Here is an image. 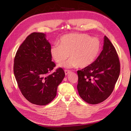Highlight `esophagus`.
Wrapping results in <instances>:
<instances>
[{"label": "esophagus", "instance_id": "obj_1", "mask_svg": "<svg viewBox=\"0 0 131 131\" xmlns=\"http://www.w3.org/2000/svg\"><path fill=\"white\" fill-rule=\"evenodd\" d=\"M64 72H65L66 75H67V74H69L70 73H72V71L69 70H64Z\"/></svg>", "mask_w": 131, "mask_h": 131}]
</instances>
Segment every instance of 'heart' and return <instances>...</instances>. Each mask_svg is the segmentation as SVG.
<instances>
[{
	"instance_id": "1",
	"label": "heart",
	"mask_w": 131,
	"mask_h": 131,
	"mask_svg": "<svg viewBox=\"0 0 131 131\" xmlns=\"http://www.w3.org/2000/svg\"><path fill=\"white\" fill-rule=\"evenodd\" d=\"M101 42L97 38H91L83 33H71L62 36L59 44L53 45L50 53L57 63H61L70 56L68 60L58 66L66 68L79 66L85 68L94 61L100 52Z\"/></svg>"
}]
</instances>
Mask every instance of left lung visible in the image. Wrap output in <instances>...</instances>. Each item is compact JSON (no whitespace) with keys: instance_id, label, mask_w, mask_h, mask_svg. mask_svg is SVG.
<instances>
[{"instance_id":"1","label":"left lung","mask_w":131,"mask_h":131,"mask_svg":"<svg viewBox=\"0 0 131 131\" xmlns=\"http://www.w3.org/2000/svg\"><path fill=\"white\" fill-rule=\"evenodd\" d=\"M120 72L116 51L106 36L103 50L92 64L78 70L77 89L83 100L91 104L100 103L112 94Z\"/></svg>"}]
</instances>
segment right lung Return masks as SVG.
I'll return each mask as SVG.
<instances>
[{"mask_svg":"<svg viewBox=\"0 0 131 131\" xmlns=\"http://www.w3.org/2000/svg\"><path fill=\"white\" fill-rule=\"evenodd\" d=\"M42 33L34 32L19 46L14 58V73L23 96L31 103L49 104L56 97L58 86L64 79L62 68L52 61L51 45Z\"/></svg>","mask_w":131,"mask_h":131,"instance_id":"right-lung-1","label":"right lung"}]
</instances>
